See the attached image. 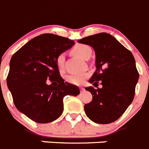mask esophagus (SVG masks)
Wrapping results in <instances>:
<instances>
[{
    "label": "esophagus",
    "mask_w": 149,
    "mask_h": 149,
    "mask_svg": "<svg viewBox=\"0 0 149 149\" xmlns=\"http://www.w3.org/2000/svg\"><path fill=\"white\" fill-rule=\"evenodd\" d=\"M84 87H80V91H81V93H82V92L84 91Z\"/></svg>",
    "instance_id": "1"
}]
</instances>
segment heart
Listing matches in <instances>:
<instances>
[{
    "label": "heart",
    "mask_w": 149,
    "mask_h": 149,
    "mask_svg": "<svg viewBox=\"0 0 149 149\" xmlns=\"http://www.w3.org/2000/svg\"><path fill=\"white\" fill-rule=\"evenodd\" d=\"M72 52L75 55L78 56L81 59H87L90 57L92 54V49L90 46L84 44H78L76 45L72 49ZM64 61H65V54L62 53L56 57V62L57 65L59 70L63 69ZM89 74L87 73H81L78 74H71L69 75L66 77V80L70 84H76V85H80L83 84L85 79L88 77Z\"/></svg>",
    "instance_id": "1"
}]
</instances>
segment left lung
Masks as SVG:
<instances>
[{
	"mask_svg": "<svg viewBox=\"0 0 149 149\" xmlns=\"http://www.w3.org/2000/svg\"><path fill=\"white\" fill-rule=\"evenodd\" d=\"M78 42L93 47L95 53L96 70L89 82L102 88L86 87L93 100L84 105L89 118L100 124L115 121L132 102L139 73L130 51L113 36L99 33L84 37Z\"/></svg>",
	"mask_w": 149,
	"mask_h": 149,
	"instance_id": "left-lung-1",
	"label": "left lung"
}]
</instances>
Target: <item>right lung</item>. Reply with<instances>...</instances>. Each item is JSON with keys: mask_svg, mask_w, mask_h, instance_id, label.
I'll list each match as a JSON object with an SVG mask.
<instances>
[{"mask_svg": "<svg viewBox=\"0 0 149 149\" xmlns=\"http://www.w3.org/2000/svg\"><path fill=\"white\" fill-rule=\"evenodd\" d=\"M74 41L53 34L34 37L13 54L6 82L18 110L31 120L47 123L63 112L65 95L76 96L77 86L61 77L56 59ZM48 79L52 82L48 86Z\"/></svg>", "mask_w": 149, "mask_h": 149, "instance_id": "right-lung-1", "label": "right lung"}]
</instances>
